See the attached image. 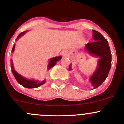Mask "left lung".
Wrapping results in <instances>:
<instances>
[{
    "mask_svg": "<svg viewBox=\"0 0 124 124\" xmlns=\"http://www.w3.org/2000/svg\"><path fill=\"white\" fill-rule=\"evenodd\" d=\"M92 31L94 42L86 44L84 49L90 55L99 58L96 70L89 78L91 84L95 89L101 85L108 76L111 70L112 56L107 40L99 32L95 30ZM71 70L70 64L69 70Z\"/></svg>",
    "mask_w": 124,
    "mask_h": 124,
    "instance_id": "8db88e82",
    "label": "left lung"
}]
</instances>
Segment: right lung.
Returning a JSON list of instances; mask_svg holds the SVG:
<instances>
[{"label":"right lung","instance_id":"right-lung-1","mask_svg":"<svg viewBox=\"0 0 124 124\" xmlns=\"http://www.w3.org/2000/svg\"><path fill=\"white\" fill-rule=\"evenodd\" d=\"M28 31H24L22 32L21 33H20V34L18 35V36L16 38V40H18L20 37H21V36H23L24 34H26V32ZM15 44L13 45V48H12V52H13L15 50ZM62 56H56V57L52 58L50 59L49 62H48V70H50V68H52V67L54 66L55 64H56L58 61H60L61 59ZM11 68H12V72L13 73V76H14L15 78L16 79V80H17L19 84L20 85H21L22 86H23L25 88H37V87H40V85H43L44 83L46 82V80H44L43 81H39V80H34V79H28L27 78H24L23 76H22L21 75H20V74H18L16 71L15 70L14 67L13 65V61L12 60H11Z\"/></svg>","mask_w":124,"mask_h":124}]
</instances>
